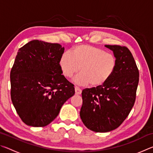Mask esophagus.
Instances as JSON below:
<instances>
[{
  "label": "esophagus",
  "instance_id": "1",
  "mask_svg": "<svg viewBox=\"0 0 153 153\" xmlns=\"http://www.w3.org/2000/svg\"><path fill=\"white\" fill-rule=\"evenodd\" d=\"M75 92H76V94H80L82 93V90L79 87L76 86L75 87Z\"/></svg>",
  "mask_w": 153,
  "mask_h": 153
}]
</instances>
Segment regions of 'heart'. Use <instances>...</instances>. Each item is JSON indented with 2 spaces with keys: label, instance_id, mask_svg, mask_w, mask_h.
<instances>
[{
  "label": "heart",
  "instance_id": "heart-1",
  "mask_svg": "<svg viewBox=\"0 0 153 153\" xmlns=\"http://www.w3.org/2000/svg\"><path fill=\"white\" fill-rule=\"evenodd\" d=\"M62 54L59 64L65 77L71 78L80 71L74 82L79 85L97 87L105 84L117 67V59L112 53L94 46L82 45Z\"/></svg>",
  "mask_w": 153,
  "mask_h": 153
}]
</instances>
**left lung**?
<instances>
[{
	"label": "left lung",
	"mask_w": 153,
	"mask_h": 153,
	"mask_svg": "<svg viewBox=\"0 0 153 153\" xmlns=\"http://www.w3.org/2000/svg\"><path fill=\"white\" fill-rule=\"evenodd\" d=\"M113 52L117 67L102 86L82 90L80 117L88 129L107 132L117 128L128 117L136 100L139 71L126 46L105 45Z\"/></svg>",
	"instance_id": "left-lung-1"
}]
</instances>
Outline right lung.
Segmentation results:
<instances>
[{"label":"right lung","mask_w":153,"mask_h":153,"mask_svg":"<svg viewBox=\"0 0 153 153\" xmlns=\"http://www.w3.org/2000/svg\"><path fill=\"white\" fill-rule=\"evenodd\" d=\"M64 50L59 44L38 40L19 49L10 74L11 97L19 117L27 126L48 125L75 94L74 85L61 74L59 67Z\"/></svg>","instance_id":"add662e5"}]
</instances>
